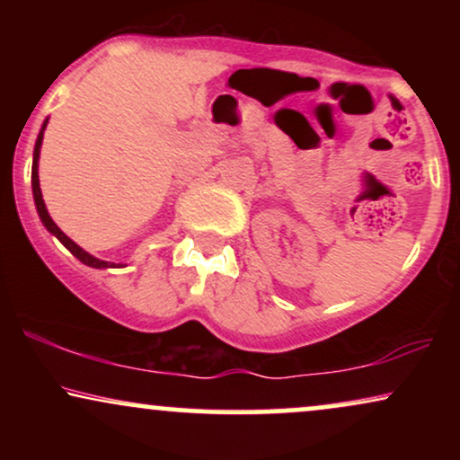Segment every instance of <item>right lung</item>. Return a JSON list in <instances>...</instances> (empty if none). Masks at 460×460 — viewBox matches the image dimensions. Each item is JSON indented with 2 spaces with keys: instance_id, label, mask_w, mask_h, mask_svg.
<instances>
[{
  "instance_id": "add662e5",
  "label": "right lung",
  "mask_w": 460,
  "mask_h": 460,
  "mask_svg": "<svg viewBox=\"0 0 460 460\" xmlns=\"http://www.w3.org/2000/svg\"><path fill=\"white\" fill-rule=\"evenodd\" d=\"M45 128H47V120L43 123V129H40L39 138H36V146H34V162H31V192H34V203H36V209H39L40 220H43V225L47 226V231H49V234H54V235L58 237V240H60L62 244H65V246L68 248V251H71L73 255H75L77 260L82 261V263H86V266H91V268H114V263L97 260V257H93L91 252L84 251L82 246H77L75 242L71 240V237L62 234L60 226H58V225L54 223V220H51L49 212H47L45 200H43V192H40V183H39V155H40V145H43V134H45Z\"/></svg>"
}]
</instances>
